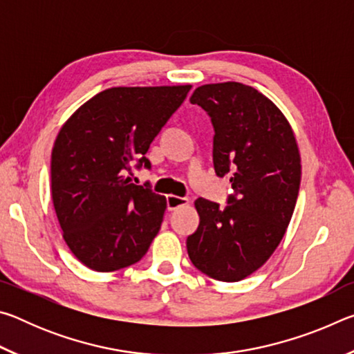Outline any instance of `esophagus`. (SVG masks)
Masks as SVG:
<instances>
[{"mask_svg": "<svg viewBox=\"0 0 354 354\" xmlns=\"http://www.w3.org/2000/svg\"><path fill=\"white\" fill-rule=\"evenodd\" d=\"M189 203L187 198H183V196H176V195H167V209L169 211H175V209L185 206Z\"/></svg>", "mask_w": 354, "mask_h": 354, "instance_id": "esophagus-1", "label": "esophagus"}]
</instances>
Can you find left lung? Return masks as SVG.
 <instances>
[{
    "label": "left lung",
    "mask_w": 354,
    "mask_h": 354,
    "mask_svg": "<svg viewBox=\"0 0 354 354\" xmlns=\"http://www.w3.org/2000/svg\"><path fill=\"white\" fill-rule=\"evenodd\" d=\"M190 103L211 117L214 169L220 178L231 176L234 194L225 209L195 201L200 225L187 237V253L207 277L236 283L262 267L283 241L301 181L298 145L284 113L245 84H206Z\"/></svg>",
    "instance_id": "left-lung-1"
}]
</instances>
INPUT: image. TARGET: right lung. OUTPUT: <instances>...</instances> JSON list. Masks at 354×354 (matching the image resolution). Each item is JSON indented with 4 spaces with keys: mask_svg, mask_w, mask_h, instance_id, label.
Wrapping results in <instances>:
<instances>
[{
    "mask_svg": "<svg viewBox=\"0 0 354 354\" xmlns=\"http://www.w3.org/2000/svg\"><path fill=\"white\" fill-rule=\"evenodd\" d=\"M192 86L112 87L95 95L59 131L51 196L64 241L84 266L113 272L139 262L160 230L165 196L131 183Z\"/></svg>",
    "mask_w": 354,
    "mask_h": 354,
    "instance_id": "1",
    "label": "right lung"
}]
</instances>
